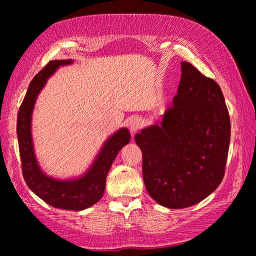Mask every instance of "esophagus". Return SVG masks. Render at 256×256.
I'll return each instance as SVG.
<instances>
[{
  "label": "esophagus",
  "mask_w": 256,
  "mask_h": 256,
  "mask_svg": "<svg viewBox=\"0 0 256 256\" xmlns=\"http://www.w3.org/2000/svg\"><path fill=\"white\" fill-rule=\"evenodd\" d=\"M142 126V120L140 117H134L132 118L130 122H128V128H130V131L132 134H136L139 128H140Z\"/></svg>",
  "instance_id": "1"
}]
</instances>
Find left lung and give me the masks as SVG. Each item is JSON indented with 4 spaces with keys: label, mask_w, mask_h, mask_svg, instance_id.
Here are the masks:
<instances>
[{
    "label": "left lung",
    "mask_w": 256,
    "mask_h": 256,
    "mask_svg": "<svg viewBox=\"0 0 256 256\" xmlns=\"http://www.w3.org/2000/svg\"><path fill=\"white\" fill-rule=\"evenodd\" d=\"M134 139L152 199L168 208L200 202L222 182L230 148V120L219 84L182 62L173 105Z\"/></svg>",
    "instance_id": "left-lung-1"
}]
</instances>
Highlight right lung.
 <instances>
[{"instance_id":"right-lung-1","label":"right lung","mask_w":256,"mask_h":256,"mask_svg":"<svg viewBox=\"0 0 256 256\" xmlns=\"http://www.w3.org/2000/svg\"><path fill=\"white\" fill-rule=\"evenodd\" d=\"M71 63L72 60H50L32 78L17 116V138L23 178L29 188L50 206L62 210H82L94 205L103 196L108 170L120 148L130 142V132L126 128L116 132L105 142L90 171L80 179L60 182L43 174L36 162L30 134L32 108L37 94L46 84V78L51 76L58 66Z\"/></svg>"}]
</instances>
